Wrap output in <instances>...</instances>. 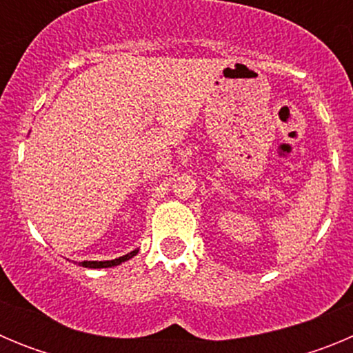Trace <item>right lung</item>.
I'll return each instance as SVG.
<instances>
[{
    "instance_id": "1",
    "label": "right lung",
    "mask_w": 353,
    "mask_h": 353,
    "mask_svg": "<svg viewBox=\"0 0 353 353\" xmlns=\"http://www.w3.org/2000/svg\"><path fill=\"white\" fill-rule=\"evenodd\" d=\"M139 249H134V251L127 252V254H123V256L120 258H114V260H105V261H81V265L83 267H86V269H109V267H117V265H121L123 261L130 260V258H134L136 254H138Z\"/></svg>"
}]
</instances>
